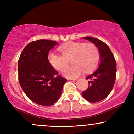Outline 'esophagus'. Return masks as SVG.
Masks as SVG:
<instances>
[{"label": "esophagus", "mask_w": 134, "mask_h": 134, "mask_svg": "<svg viewBox=\"0 0 134 134\" xmlns=\"http://www.w3.org/2000/svg\"><path fill=\"white\" fill-rule=\"evenodd\" d=\"M67 80H68V81H76V79H68Z\"/></svg>", "instance_id": "esophagus-1"}]
</instances>
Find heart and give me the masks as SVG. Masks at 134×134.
<instances>
[{
    "label": "heart",
    "mask_w": 134,
    "mask_h": 134,
    "mask_svg": "<svg viewBox=\"0 0 134 134\" xmlns=\"http://www.w3.org/2000/svg\"><path fill=\"white\" fill-rule=\"evenodd\" d=\"M58 50L62 55L50 52L48 61L55 69L62 72L67 68L70 60L73 65L64 72V76L68 78H76L84 71L87 74L93 72L100 60L98 48L92 43L70 41L60 46Z\"/></svg>",
    "instance_id": "heart-1"
}]
</instances>
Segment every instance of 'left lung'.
Instances as JSON below:
<instances>
[{
    "mask_svg": "<svg viewBox=\"0 0 134 134\" xmlns=\"http://www.w3.org/2000/svg\"><path fill=\"white\" fill-rule=\"evenodd\" d=\"M93 43L98 48L100 64L97 70L86 79L89 86L82 95L89 102L96 103L105 99L111 93L116 79V63L111 50L105 43L93 37L82 38Z\"/></svg>",
    "mask_w": 134,
    "mask_h": 134,
    "instance_id": "obj_1",
    "label": "left lung"
}]
</instances>
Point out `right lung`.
<instances>
[{"label": "right lung", "instance_id": "obj_1", "mask_svg": "<svg viewBox=\"0 0 134 134\" xmlns=\"http://www.w3.org/2000/svg\"><path fill=\"white\" fill-rule=\"evenodd\" d=\"M57 44L49 40L32 41L26 46L18 60L21 88L29 99L41 106L48 107L56 103L67 81L48 61L49 52Z\"/></svg>", "mask_w": 134, "mask_h": 134}]
</instances>
